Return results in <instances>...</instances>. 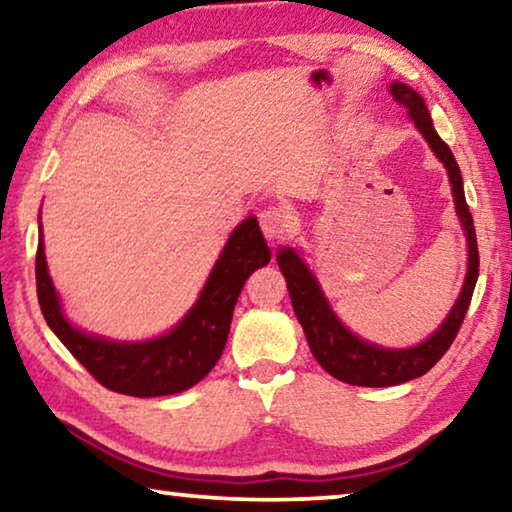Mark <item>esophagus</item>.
I'll return each instance as SVG.
<instances>
[{
    "label": "esophagus",
    "instance_id": "34e87169",
    "mask_svg": "<svg viewBox=\"0 0 512 512\" xmlns=\"http://www.w3.org/2000/svg\"><path fill=\"white\" fill-rule=\"evenodd\" d=\"M259 227H262L266 239L280 241V239H285L289 230H292V220H289V216L282 209L269 207L259 213Z\"/></svg>",
    "mask_w": 512,
    "mask_h": 512
}]
</instances>
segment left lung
I'll list each match as a JSON object with an SVG mask.
<instances>
[{
  "instance_id": "obj_1",
  "label": "left lung",
  "mask_w": 512,
  "mask_h": 512,
  "mask_svg": "<svg viewBox=\"0 0 512 512\" xmlns=\"http://www.w3.org/2000/svg\"><path fill=\"white\" fill-rule=\"evenodd\" d=\"M391 96L393 101L407 110L409 119L414 121L418 133L425 137L441 163H444L448 172V181H451L453 202L457 218L467 236V276H464V285L460 289V296L453 303L451 312H448L439 329L434 331L430 338L418 342L414 347L404 349H391L379 347L375 342H368L358 338L356 333L347 329L335 315L329 299H326L322 285L301 253L296 248H278V266L282 276L287 280L289 299H292V308L296 312V319L303 326L305 340H308L312 356L317 363L333 375L335 379L345 381L352 386H395L411 381L416 377H423L441 356L448 352L453 345L457 331L467 315L471 294H474L476 280H478V246H476V230L474 218H471L467 200H464V186L460 167L455 163L453 151L448 144L441 140L434 131L432 117L427 112V105L418 91L411 89L404 82L395 80L391 82Z\"/></svg>"
}]
</instances>
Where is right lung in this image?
Wrapping results in <instances>:
<instances>
[{"label": "right lung", "instance_id": "right-lung-1", "mask_svg": "<svg viewBox=\"0 0 512 512\" xmlns=\"http://www.w3.org/2000/svg\"><path fill=\"white\" fill-rule=\"evenodd\" d=\"M38 232L36 294L45 322L105 388L133 398L174 395L207 377L225 349L243 285L257 269L271 262V250L257 218L248 216L232 230L200 296L181 322L158 338L124 342L82 331L64 315L45 262L41 223Z\"/></svg>", "mask_w": 512, "mask_h": 512}]
</instances>
